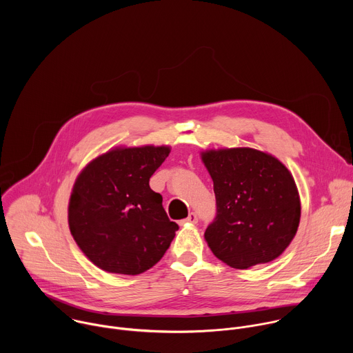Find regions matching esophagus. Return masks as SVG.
<instances>
[{"label":"esophagus","instance_id":"obj_1","mask_svg":"<svg viewBox=\"0 0 353 353\" xmlns=\"http://www.w3.org/2000/svg\"><path fill=\"white\" fill-rule=\"evenodd\" d=\"M184 222H188V223H196V222H198V216H196V214H195V212H191V214L187 216V219H184Z\"/></svg>","mask_w":353,"mask_h":353}]
</instances>
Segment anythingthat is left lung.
<instances>
[{"label": "left lung", "mask_w": 353, "mask_h": 353, "mask_svg": "<svg viewBox=\"0 0 353 353\" xmlns=\"http://www.w3.org/2000/svg\"><path fill=\"white\" fill-rule=\"evenodd\" d=\"M216 216L205 240L216 259L245 270L279 257L300 222V198L289 170L251 148L208 150Z\"/></svg>", "instance_id": "obj_1"}]
</instances>
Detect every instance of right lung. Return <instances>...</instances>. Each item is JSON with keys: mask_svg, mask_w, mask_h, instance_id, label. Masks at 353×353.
<instances>
[{"mask_svg": "<svg viewBox=\"0 0 353 353\" xmlns=\"http://www.w3.org/2000/svg\"><path fill=\"white\" fill-rule=\"evenodd\" d=\"M169 152L168 146L113 149L78 176L68 208L70 230L99 268L138 275L166 253L179 225L169 219L149 179Z\"/></svg>", "mask_w": 353, "mask_h": 353, "instance_id": "obj_1", "label": "right lung"}]
</instances>
